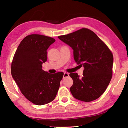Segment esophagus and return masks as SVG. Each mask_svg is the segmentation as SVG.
I'll return each instance as SVG.
<instances>
[{
  "mask_svg": "<svg viewBox=\"0 0 128 128\" xmlns=\"http://www.w3.org/2000/svg\"><path fill=\"white\" fill-rule=\"evenodd\" d=\"M69 76V73H66V72H64V75H63V78H64L66 77H68Z\"/></svg>",
  "mask_w": 128,
  "mask_h": 128,
  "instance_id": "obj_1",
  "label": "esophagus"
}]
</instances>
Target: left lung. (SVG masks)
<instances>
[{"mask_svg":"<svg viewBox=\"0 0 128 128\" xmlns=\"http://www.w3.org/2000/svg\"><path fill=\"white\" fill-rule=\"evenodd\" d=\"M58 38L72 47L75 62L84 67L81 79L77 73L69 74L73 81L70 88L73 96L86 102L99 98L112 78L114 56L111 50L94 32L87 28Z\"/></svg>","mask_w":128,"mask_h":128,"instance_id":"obj_1","label":"left lung"}]
</instances>
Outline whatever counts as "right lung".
<instances>
[{
	"mask_svg": "<svg viewBox=\"0 0 128 128\" xmlns=\"http://www.w3.org/2000/svg\"><path fill=\"white\" fill-rule=\"evenodd\" d=\"M55 40L30 34L17 47L11 63V74L21 92L36 105L48 103L55 98L63 72L51 74L42 69L47 60V49Z\"/></svg>",
	"mask_w": 128,
	"mask_h": 128,
	"instance_id": "right-lung-1",
	"label": "right lung"
}]
</instances>
